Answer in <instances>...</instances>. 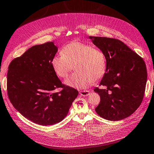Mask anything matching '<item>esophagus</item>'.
Listing matches in <instances>:
<instances>
[{
    "mask_svg": "<svg viewBox=\"0 0 154 154\" xmlns=\"http://www.w3.org/2000/svg\"><path fill=\"white\" fill-rule=\"evenodd\" d=\"M79 94L81 96H87L89 95V94H90V92H89L88 91H79Z\"/></svg>",
    "mask_w": 154,
    "mask_h": 154,
    "instance_id": "esophagus-1",
    "label": "esophagus"
}]
</instances>
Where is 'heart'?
Instances as JSON below:
<instances>
[{
	"mask_svg": "<svg viewBox=\"0 0 154 154\" xmlns=\"http://www.w3.org/2000/svg\"><path fill=\"white\" fill-rule=\"evenodd\" d=\"M62 54L56 55L51 60L55 73L66 78L73 69L76 71L67 78L65 83L71 87L85 88L92 82H97L104 75L107 61L101 49L81 41H72L62 48Z\"/></svg>",
	"mask_w": 154,
	"mask_h": 154,
	"instance_id": "b5f03b06",
	"label": "heart"
}]
</instances>
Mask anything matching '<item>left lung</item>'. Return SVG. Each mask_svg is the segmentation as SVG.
Masks as SVG:
<instances>
[{
  "mask_svg": "<svg viewBox=\"0 0 154 154\" xmlns=\"http://www.w3.org/2000/svg\"><path fill=\"white\" fill-rule=\"evenodd\" d=\"M104 52L107 68L99 86L94 91L100 96L95 108L102 118L119 121L132 115L144 98L147 70L144 60L118 39L89 37Z\"/></svg>",
  "mask_w": 154,
  "mask_h": 154,
  "instance_id": "8db88e82",
  "label": "left lung"
}]
</instances>
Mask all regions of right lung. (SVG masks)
I'll use <instances>...</instances> for the list:
<instances>
[{
  "label": "right lung",
  "mask_w": 154,
  "mask_h": 154,
  "mask_svg": "<svg viewBox=\"0 0 154 154\" xmlns=\"http://www.w3.org/2000/svg\"><path fill=\"white\" fill-rule=\"evenodd\" d=\"M58 51L53 42L35 45L14 59L7 73L10 102L23 117L41 125H52L67 115L78 91L62 83L51 60ZM58 88L63 90L53 92Z\"/></svg>",
  "instance_id": "add662e5"
}]
</instances>
